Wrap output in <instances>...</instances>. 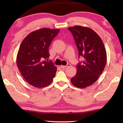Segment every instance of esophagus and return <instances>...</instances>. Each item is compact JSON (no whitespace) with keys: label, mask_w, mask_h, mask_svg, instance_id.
I'll return each instance as SVG.
<instances>
[{"label":"esophagus","mask_w":123,"mask_h":123,"mask_svg":"<svg viewBox=\"0 0 123 123\" xmlns=\"http://www.w3.org/2000/svg\"><path fill=\"white\" fill-rule=\"evenodd\" d=\"M70 66V64H67L66 66H61V68L62 69H65L67 67H69Z\"/></svg>","instance_id":"obj_1"}]
</instances>
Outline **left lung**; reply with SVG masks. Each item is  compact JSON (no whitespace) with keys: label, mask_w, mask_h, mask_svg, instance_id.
<instances>
[{"label":"left lung","mask_w":123,"mask_h":123,"mask_svg":"<svg viewBox=\"0 0 123 123\" xmlns=\"http://www.w3.org/2000/svg\"><path fill=\"white\" fill-rule=\"evenodd\" d=\"M73 36L83 61L77 64L75 76L71 79L74 86L84 88L96 81L106 64L107 55L101 39L94 31L87 27L76 25L68 28Z\"/></svg>","instance_id":"left-lung-1"}]
</instances>
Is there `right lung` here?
<instances>
[{
  "mask_svg": "<svg viewBox=\"0 0 123 123\" xmlns=\"http://www.w3.org/2000/svg\"><path fill=\"white\" fill-rule=\"evenodd\" d=\"M60 29L42 28L29 34L22 41L16 62L18 69L29 84L38 88L51 84L57 70L49 59V47Z\"/></svg>",
  "mask_w": 123,
  "mask_h": 123,
  "instance_id": "1",
  "label": "right lung"
}]
</instances>
